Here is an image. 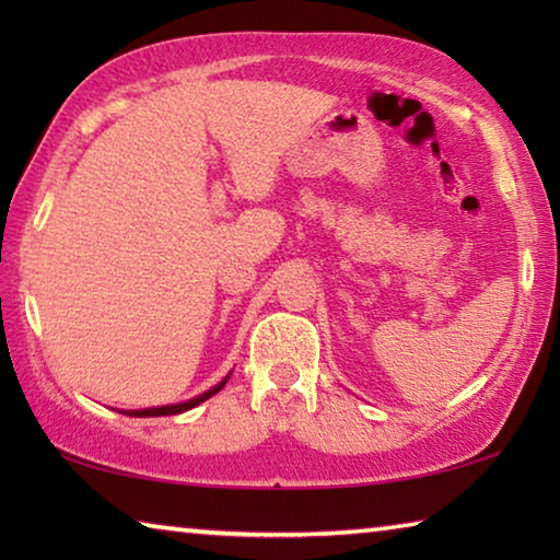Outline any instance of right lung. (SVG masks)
<instances>
[{"mask_svg": "<svg viewBox=\"0 0 560 560\" xmlns=\"http://www.w3.org/2000/svg\"><path fill=\"white\" fill-rule=\"evenodd\" d=\"M226 381H230V375H226L220 385H214L212 390H207V393H202V395H197V397H192V400H187V402L163 405V407H148V410H120V412H122V415H130V417H163V415H179V412H187V410H192V407H197L200 402L210 400L212 395L220 393L222 387L226 385Z\"/></svg>", "mask_w": 560, "mask_h": 560, "instance_id": "1", "label": "right lung"}]
</instances>
